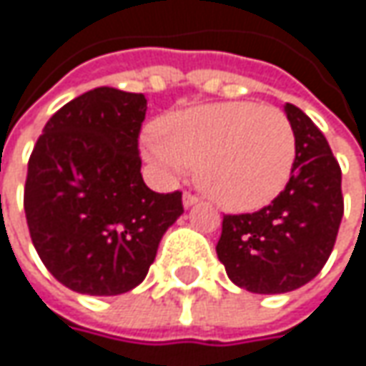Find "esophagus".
Listing matches in <instances>:
<instances>
[{
    "instance_id": "esophagus-1",
    "label": "esophagus",
    "mask_w": 366,
    "mask_h": 366,
    "mask_svg": "<svg viewBox=\"0 0 366 366\" xmlns=\"http://www.w3.org/2000/svg\"><path fill=\"white\" fill-rule=\"evenodd\" d=\"M193 204H197V195L185 192V195H183V206H185V208H192Z\"/></svg>"
}]
</instances>
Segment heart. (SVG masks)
Returning a JSON list of instances; mask_svg holds the SVG:
<instances>
[{
	"label": "heart",
	"mask_w": 366,
	"mask_h": 366,
	"mask_svg": "<svg viewBox=\"0 0 366 366\" xmlns=\"http://www.w3.org/2000/svg\"><path fill=\"white\" fill-rule=\"evenodd\" d=\"M148 160L167 179L195 169L202 192L230 212L264 208L286 187L297 134L286 113L253 101L173 113L144 137Z\"/></svg>",
	"instance_id": "1"
}]
</instances>
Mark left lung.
Here are the masks:
<instances>
[{
    "instance_id": "8db88e82",
    "label": "left lung",
    "mask_w": 366,
    "mask_h": 366,
    "mask_svg": "<svg viewBox=\"0 0 366 366\" xmlns=\"http://www.w3.org/2000/svg\"><path fill=\"white\" fill-rule=\"evenodd\" d=\"M297 158L284 192L251 214H227L216 253L232 282L280 295L311 282L325 265L344 216L342 171L320 127L286 102Z\"/></svg>"
}]
</instances>
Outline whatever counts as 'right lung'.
<instances>
[{
    "mask_svg": "<svg viewBox=\"0 0 366 366\" xmlns=\"http://www.w3.org/2000/svg\"><path fill=\"white\" fill-rule=\"evenodd\" d=\"M144 117V94L94 88L46 121L30 154V239L46 269L76 292L113 297L136 288L183 214L181 192L156 193L142 179Z\"/></svg>",
    "mask_w": 366,
    "mask_h": 366,
    "instance_id": "obj_1",
    "label": "right lung"
}]
</instances>
